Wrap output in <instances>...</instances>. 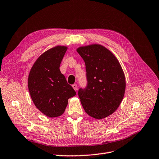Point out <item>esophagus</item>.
<instances>
[{"mask_svg":"<svg viewBox=\"0 0 159 159\" xmlns=\"http://www.w3.org/2000/svg\"><path fill=\"white\" fill-rule=\"evenodd\" d=\"M72 87L74 88V89L75 91H77V90H78V86H77V85H76V84L72 85Z\"/></svg>","mask_w":159,"mask_h":159,"instance_id":"obj_1","label":"esophagus"}]
</instances>
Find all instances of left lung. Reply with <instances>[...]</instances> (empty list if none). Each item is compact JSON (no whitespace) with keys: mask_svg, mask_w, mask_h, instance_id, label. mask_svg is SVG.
Masks as SVG:
<instances>
[{"mask_svg":"<svg viewBox=\"0 0 159 159\" xmlns=\"http://www.w3.org/2000/svg\"><path fill=\"white\" fill-rule=\"evenodd\" d=\"M85 63L87 85L78 95L84 110L91 117L101 119L118 108L126 87L125 77L117 59L100 44L77 49Z\"/></svg>","mask_w":159,"mask_h":159,"instance_id":"left-lung-1","label":"left lung"}]
</instances>
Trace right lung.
Listing matches in <instances>:
<instances>
[{"mask_svg":"<svg viewBox=\"0 0 159 159\" xmlns=\"http://www.w3.org/2000/svg\"><path fill=\"white\" fill-rule=\"evenodd\" d=\"M66 46H57L42 53L29 72L28 88L35 106L49 117L61 116L68 100L76 94L60 71Z\"/></svg>","mask_w":159,"mask_h":159,"instance_id":"obj_1","label":"right lung"}]
</instances>
